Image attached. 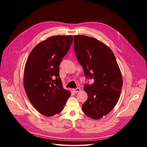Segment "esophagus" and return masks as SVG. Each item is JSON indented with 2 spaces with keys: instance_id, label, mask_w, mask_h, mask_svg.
<instances>
[{
  "instance_id": "obj_1",
  "label": "esophagus",
  "mask_w": 147,
  "mask_h": 147,
  "mask_svg": "<svg viewBox=\"0 0 147 147\" xmlns=\"http://www.w3.org/2000/svg\"><path fill=\"white\" fill-rule=\"evenodd\" d=\"M73 90V92H74V93H78V92H79L80 91V88H74V89Z\"/></svg>"
}]
</instances>
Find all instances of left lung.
Wrapping results in <instances>:
<instances>
[{
	"label": "left lung",
	"instance_id": "left-lung-1",
	"mask_svg": "<svg viewBox=\"0 0 147 147\" xmlns=\"http://www.w3.org/2000/svg\"><path fill=\"white\" fill-rule=\"evenodd\" d=\"M74 48L86 76L94 79L92 85L84 87L88 99L82 111L90 118L100 119L119 99L123 86L119 66L109 47L94 38L74 35Z\"/></svg>",
	"mask_w": 147,
	"mask_h": 147
}]
</instances>
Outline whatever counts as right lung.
Here are the masks:
<instances>
[{
	"label": "right lung",
	"mask_w": 147,
	"mask_h": 147,
	"mask_svg": "<svg viewBox=\"0 0 147 147\" xmlns=\"http://www.w3.org/2000/svg\"><path fill=\"white\" fill-rule=\"evenodd\" d=\"M73 41L72 35H57L39 42L28 57L24 86L30 101L42 115L60 113L71 95L63 88L59 65Z\"/></svg>",
	"instance_id": "add662e5"
}]
</instances>
